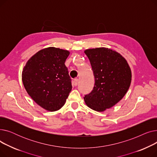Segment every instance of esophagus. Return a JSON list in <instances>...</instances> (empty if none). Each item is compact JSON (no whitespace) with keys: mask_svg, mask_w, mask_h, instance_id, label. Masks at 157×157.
<instances>
[{"mask_svg":"<svg viewBox=\"0 0 157 157\" xmlns=\"http://www.w3.org/2000/svg\"><path fill=\"white\" fill-rule=\"evenodd\" d=\"M78 83V79H75L74 80V85L75 86H77Z\"/></svg>","mask_w":157,"mask_h":157,"instance_id":"obj_1","label":"esophagus"}]
</instances>
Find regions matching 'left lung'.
I'll return each instance as SVG.
<instances>
[{
	"instance_id": "1",
	"label": "left lung",
	"mask_w": 157,
	"mask_h": 157,
	"mask_svg": "<svg viewBox=\"0 0 157 157\" xmlns=\"http://www.w3.org/2000/svg\"><path fill=\"white\" fill-rule=\"evenodd\" d=\"M85 53L92 66L95 84L84 100L90 108L102 112L117 104L126 94L131 83V70L124 58L111 49H88Z\"/></svg>"
}]
</instances>
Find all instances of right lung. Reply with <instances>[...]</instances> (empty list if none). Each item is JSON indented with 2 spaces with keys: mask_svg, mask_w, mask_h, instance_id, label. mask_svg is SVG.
I'll return each mask as SVG.
<instances>
[{
  "mask_svg": "<svg viewBox=\"0 0 157 157\" xmlns=\"http://www.w3.org/2000/svg\"><path fill=\"white\" fill-rule=\"evenodd\" d=\"M69 54L67 50L49 47L32 56L23 69L25 88L32 99L47 111L60 109L72 90L65 65Z\"/></svg>",
  "mask_w": 157,
  "mask_h": 157,
  "instance_id": "add662e5",
  "label": "right lung"
}]
</instances>
